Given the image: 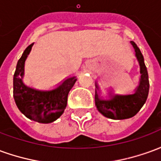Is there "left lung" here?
I'll return each instance as SVG.
<instances>
[{"label": "left lung", "mask_w": 161, "mask_h": 161, "mask_svg": "<svg viewBox=\"0 0 161 161\" xmlns=\"http://www.w3.org/2000/svg\"><path fill=\"white\" fill-rule=\"evenodd\" d=\"M131 44L141 67V81L135 94L112 97L109 100H100L96 94V106L101 114L114 120H123L135 116L147 101L149 91L148 74L144 63V58L134 41Z\"/></svg>", "instance_id": "left-lung-1"}]
</instances>
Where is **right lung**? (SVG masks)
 Instances as JSON below:
<instances>
[{
	"instance_id": "1",
	"label": "right lung",
	"mask_w": 161,
	"mask_h": 161,
	"mask_svg": "<svg viewBox=\"0 0 161 161\" xmlns=\"http://www.w3.org/2000/svg\"><path fill=\"white\" fill-rule=\"evenodd\" d=\"M33 46V43L27 46L18 60L14 75V98L18 108L27 118L40 123H50L57 120L64 111L69 91L77 78L70 77L59 87L51 91H36L26 86L21 80L24 64Z\"/></svg>"
}]
</instances>
